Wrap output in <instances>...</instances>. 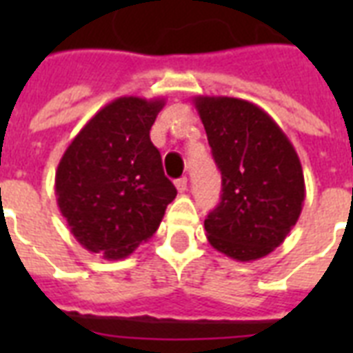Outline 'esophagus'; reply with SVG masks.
Segmentation results:
<instances>
[{
  "instance_id": "obj_1",
  "label": "esophagus",
  "mask_w": 353,
  "mask_h": 353,
  "mask_svg": "<svg viewBox=\"0 0 353 353\" xmlns=\"http://www.w3.org/2000/svg\"><path fill=\"white\" fill-rule=\"evenodd\" d=\"M187 177H179V179H176V188L177 192H187Z\"/></svg>"
}]
</instances>
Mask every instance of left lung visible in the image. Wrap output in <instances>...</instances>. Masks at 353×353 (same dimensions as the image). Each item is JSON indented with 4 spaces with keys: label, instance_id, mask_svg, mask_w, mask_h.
<instances>
[{
    "label": "left lung",
    "instance_id": "obj_1",
    "mask_svg": "<svg viewBox=\"0 0 353 353\" xmlns=\"http://www.w3.org/2000/svg\"><path fill=\"white\" fill-rule=\"evenodd\" d=\"M221 172V201L207 240L238 262L268 256L295 227L306 198L293 144L262 108L232 97L194 99Z\"/></svg>",
    "mask_w": 353,
    "mask_h": 353
}]
</instances>
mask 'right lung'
I'll return each mask as SVG.
<instances>
[{
    "label": "right lung",
    "mask_w": 353,
    "mask_h": 353,
    "mask_svg": "<svg viewBox=\"0 0 353 353\" xmlns=\"http://www.w3.org/2000/svg\"><path fill=\"white\" fill-rule=\"evenodd\" d=\"M165 99L121 97L97 112L58 163L54 192L71 234L119 260L154 232L176 198L150 130Z\"/></svg>",
    "instance_id": "1"
}]
</instances>
